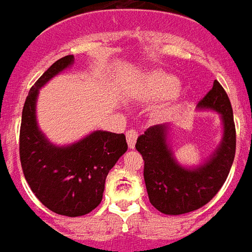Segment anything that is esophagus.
<instances>
[{
	"label": "esophagus",
	"mask_w": 252,
	"mask_h": 252,
	"mask_svg": "<svg viewBox=\"0 0 252 252\" xmlns=\"http://www.w3.org/2000/svg\"><path fill=\"white\" fill-rule=\"evenodd\" d=\"M137 137H138V133H137L135 130L130 129V130H127V131H126V138H127V144H129L130 149H134Z\"/></svg>",
	"instance_id": "1"
}]
</instances>
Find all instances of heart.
I'll use <instances>...</instances> for the list:
<instances>
[{
	"mask_svg": "<svg viewBox=\"0 0 252 252\" xmlns=\"http://www.w3.org/2000/svg\"><path fill=\"white\" fill-rule=\"evenodd\" d=\"M180 89V81L174 76L158 73L152 77V91L158 97H172L178 94Z\"/></svg>",
	"mask_w": 252,
	"mask_h": 252,
	"instance_id": "obj_1",
	"label": "heart"
}]
</instances>
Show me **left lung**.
<instances>
[{"label": "left lung", "instance_id": "8db88e82", "mask_svg": "<svg viewBox=\"0 0 252 252\" xmlns=\"http://www.w3.org/2000/svg\"><path fill=\"white\" fill-rule=\"evenodd\" d=\"M221 114L224 134L213 156L197 168L176 163L167 145V126L155 125L137 138L135 149L144 158V179L149 201L164 215H185L202 208L219 192L231 171L236 152V129L231 101L216 80L198 103Z\"/></svg>", "mask_w": 252, "mask_h": 252}]
</instances>
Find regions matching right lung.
Segmentation results:
<instances>
[{
    "instance_id": "obj_1",
    "label": "right lung",
    "mask_w": 252,
    "mask_h": 252,
    "mask_svg": "<svg viewBox=\"0 0 252 252\" xmlns=\"http://www.w3.org/2000/svg\"><path fill=\"white\" fill-rule=\"evenodd\" d=\"M73 61V55L58 60L32 85L23 107L19 144L21 168L32 192L51 212L67 217L87 215L101 202L107 175L127 151L125 134L97 130L73 145L57 146L37 129L39 88Z\"/></svg>"
}]
</instances>
